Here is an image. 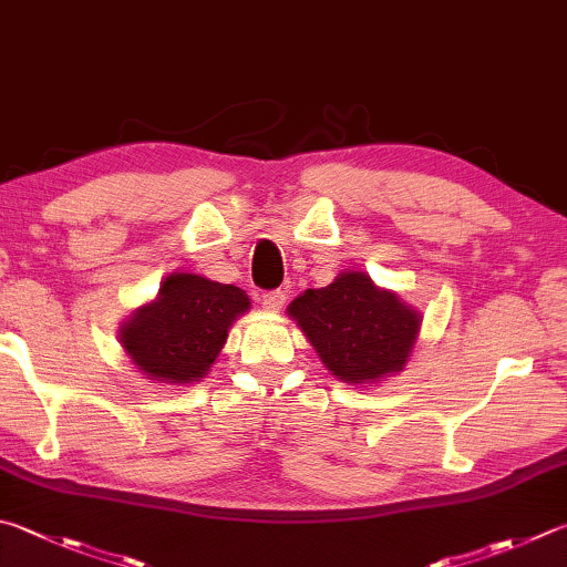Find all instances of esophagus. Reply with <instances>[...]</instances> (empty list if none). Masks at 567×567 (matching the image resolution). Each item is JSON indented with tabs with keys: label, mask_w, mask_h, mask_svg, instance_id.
<instances>
[{
	"label": "esophagus",
	"mask_w": 567,
	"mask_h": 567,
	"mask_svg": "<svg viewBox=\"0 0 567 567\" xmlns=\"http://www.w3.org/2000/svg\"><path fill=\"white\" fill-rule=\"evenodd\" d=\"M285 305V292L282 290H270L262 292V307L270 312H277Z\"/></svg>",
	"instance_id": "esophagus-1"
}]
</instances>
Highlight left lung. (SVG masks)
<instances>
[{"instance_id": "left-lung-1", "label": "left lung", "mask_w": 567, "mask_h": 567, "mask_svg": "<svg viewBox=\"0 0 567 567\" xmlns=\"http://www.w3.org/2000/svg\"><path fill=\"white\" fill-rule=\"evenodd\" d=\"M290 315L329 372L347 384L404 369L421 322L364 272H342L332 285L307 290L290 305Z\"/></svg>"}]
</instances>
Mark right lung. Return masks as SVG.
Returning a JSON list of instances; mask_svg holds the SVG:
<instances>
[{
  "instance_id": "1",
  "label": "right lung",
  "mask_w": 567,
  "mask_h": 567,
  "mask_svg": "<svg viewBox=\"0 0 567 567\" xmlns=\"http://www.w3.org/2000/svg\"><path fill=\"white\" fill-rule=\"evenodd\" d=\"M248 307L240 287L190 272L171 275L158 300L123 324L121 344L143 374L166 384H188L208 372L230 322Z\"/></svg>"
}]
</instances>
